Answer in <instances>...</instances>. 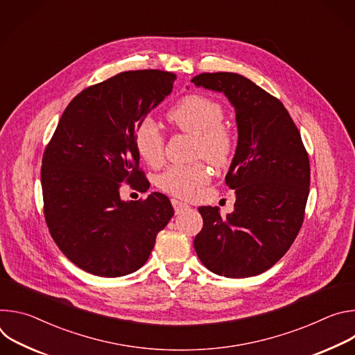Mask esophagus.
Returning <instances> with one entry per match:
<instances>
[{
    "instance_id": "obj_1",
    "label": "esophagus",
    "mask_w": 355,
    "mask_h": 355,
    "mask_svg": "<svg viewBox=\"0 0 355 355\" xmlns=\"http://www.w3.org/2000/svg\"><path fill=\"white\" fill-rule=\"evenodd\" d=\"M171 204H173V207H174L175 214H180L181 211H184V209L188 208V205L185 204V202H182V200H180V199H175V198L171 199Z\"/></svg>"
}]
</instances>
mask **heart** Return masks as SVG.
Masks as SVG:
<instances>
[{
    "label": "heart",
    "mask_w": 355,
    "mask_h": 355,
    "mask_svg": "<svg viewBox=\"0 0 355 355\" xmlns=\"http://www.w3.org/2000/svg\"><path fill=\"white\" fill-rule=\"evenodd\" d=\"M225 110L216 99L204 94H189L181 98L167 112L168 122L178 130L195 137V155L205 157L216 167L230 163L236 140L223 125ZM137 155L151 167L164 159V137L150 118L141 119L133 135ZM211 181V170L205 163L191 166H171L159 177V187L180 198H192Z\"/></svg>",
    "instance_id": "1"
}]
</instances>
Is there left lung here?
<instances>
[{"instance_id":"obj_1","label":"left lung","mask_w":355,"mask_h":355,"mask_svg":"<svg viewBox=\"0 0 355 355\" xmlns=\"http://www.w3.org/2000/svg\"><path fill=\"white\" fill-rule=\"evenodd\" d=\"M196 87L223 92L236 111L237 148L226 174L234 211L200 207L204 227L193 247L209 271L227 278L259 275L289 250L305 218L311 184L308 151L284 104L236 73H202Z\"/></svg>"}]
</instances>
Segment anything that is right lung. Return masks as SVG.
Segmentation results:
<instances>
[{"mask_svg": "<svg viewBox=\"0 0 355 355\" xmlns=\"http://www.w3.org/2000/svg\"><path fill=\"white\" fill-rule=\"evenodd\" d=\"M175 78L170 71L135 70L83 89L44 148L46 225L63 254L89 274L111 278L137 271L174 215L160 192L125 202L119 188L123 181L146 188L135 129L171 92Z\"/></svg>", "mask_w": 355, "mask_h": 355, "instance_id": "obj_1", "label": "right lung"}]
</instances>
